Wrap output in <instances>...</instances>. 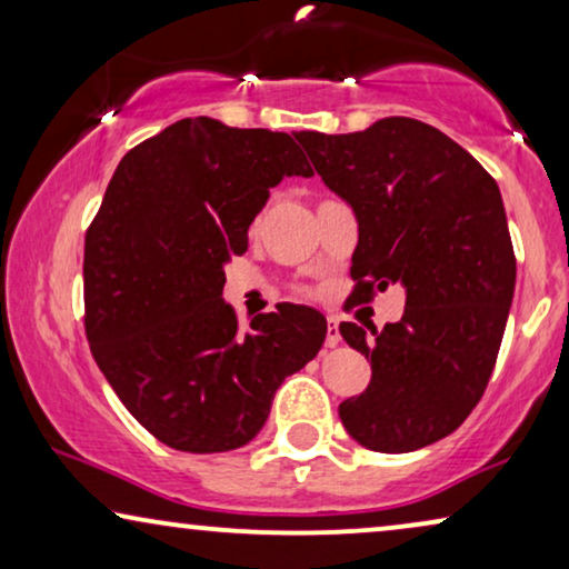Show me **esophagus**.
Instances as JSON below:
<instances>
[{"instance_id":"1","label":"esophagus","mask_w":569,"mask_h":569,"mask_svg":"<svg viewBox=\"0 0 569 569\" xmlns=\"http://www.w3.org/2000/svg\"><path fill=\"white\" fill-rule=\"evenodd\" d=\"M339 345H341L339 321L337 318H329V323H326V347H339Z\"/></svg>"}]
</instances>
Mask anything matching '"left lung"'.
I'll use <instances>...</instances> for the list:
<instances>
[{
  "mask_svg": "<svg viewBox=\"0 0 569 569\" xmlns=\"http://www.w3.org/2000/svg\"><path fill=\"white\" fill-rule=\"evenodd\" d=\"M298 142L357 217V290H407L401 321L339 326L372 368L368 388L341 401V425L378 453L438 442L485 393L516 292L500 189L461 144L407 116Z\"/></svg>",
  "mask_w": 569,
  "mask_h": 569,
  "instance_id": "8db88e82",
  "label": "left lung"
}]
</instances>
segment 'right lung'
I'll list each match as a JSON object with an SVG mask.
<instances>
[{"mask_svg":"<svg viewBox=\"0 0 569 569\" xmlns=\"http://www.w3.org/2000/svg\"><path fill=\"white\" fill-rule=\"evenodd\" d=\"M284 176H313L284 131L181 119L123 154L84 236V331L144 430L186 453L251 442L277 388L313 360L326 318L282 302L238 329L224 263Z\"/></svg>","mask_w":569,"mask_h":569,"instance_id":"add662e5","label":"right lung"}]
</instances>
